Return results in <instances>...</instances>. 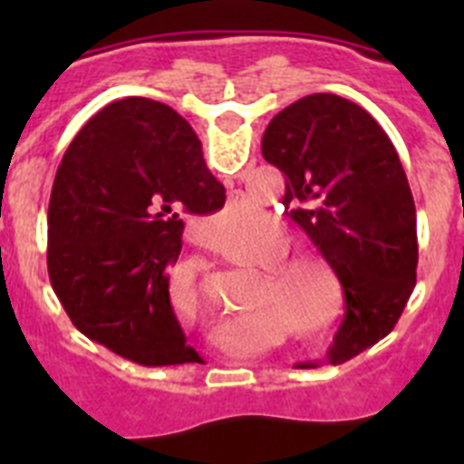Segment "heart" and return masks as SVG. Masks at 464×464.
<instances>
[{
  "label": "heart",
  "instance_id": "heart-1",
  "mask_svg": "<svg viewBox=\"0 0 464 464\" xmlns=\"http://www.w3.org/2000/svg\"><path fill=\"white\" fill-rule=\"evenodd\" d=\"M297 241L285 227L239 235L223 251L225 260L246 269H267L253 304L281 315L297 334L323 342L343 318V288L337 272L314 256H295Z\"/></svg>",
  "mask_w": 464,
  "mask_h": 464
}]
</instances>
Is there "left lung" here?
Segmentation results:
<instances>
[{"instance_id": "left-lung-1", "label": "left lung", "mask_w": 464, "mask_h": 464, "mask_svg": "<svg viewBox=\"0 0 464 464\" xmlns=\"http://www.w3.org/2000/svg\"><path fill=\"white\" fill-rule=\"evenodd\" d=\"M262 158L283 171L288 216L342 281L327 358H353L395 327L416 285V207L395 146L362 106L315 92L272 118Z\"/></svg>"}]
</instances>
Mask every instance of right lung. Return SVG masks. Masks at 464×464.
<instances>
[{"instance_id":"1","label":"right lung","mask_w":464,"mask_h":464,"mask_svg":"<svg viewBox=\"0 0 464 464\" xmlns=\"http://www.w3.org/2000/svg\"><path fill=\"white\" fill-rule=\"evenodd\" d=\"M225 204L186 118L146 97L104 106L69 143L48 204V276L88 339L146 367L199 360L169 299L181 213Z\"/></svg>"}]
</instances>
